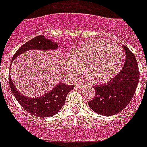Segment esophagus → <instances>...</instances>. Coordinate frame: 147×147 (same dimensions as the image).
<instances>
[{"instance_id": "34e87169", "label": "esophagus", "mask_w": 147, "mask_h": 147, "mask_svg": "<svg viewBox=\"0 0 147 147\" xmlns=\"http://www.w3.org/2000/svg\"><path fill=\"white\" fill-rule=\"evenodd\" d=\"M86 85L84 84H82V83H78V84H75V87H78V88H84Z\"/></svg>"}]
</instances>
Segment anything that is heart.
Segmentation results:
<instances>
[{
  "label": "heart",
  "instance_id": "b5f03b06",
  "mask_svg": "<svg viewBox=\"0 0 147 147\" xmlns=\"http://www.w3.org/2000/svg\"><path fill=\"white\" fill-rule=\"evenodd\" d=\"M123 63L121 48L102 39L87 40L67 56V66L73 75L81 73L84 66L90 77L102 83L113 78Z\"/></svg>",
  "mask_w": 147,
  "mask_h": 147
}]
</instances>
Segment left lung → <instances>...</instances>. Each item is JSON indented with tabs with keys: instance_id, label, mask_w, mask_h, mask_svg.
<instances>
[{
	"instance_id": "8db88e82",
	"label": "left lung",
	"mask_w": 147,
	"mask_h": 147,
	"mask_svg": "<svg viewBox=\"0 0 147 147\" xmlns=\"http://www.w3.org/2000/svg\"><path fill=\"white\" fill-rule=\"evenodd\" d=\"M124 66L121 71L105 84L93 87L95 97L88 102L90 108L96 113L112 116L129 105L139 82V71L135 56L125 45Z\"/></svg>"
}]
</instances>
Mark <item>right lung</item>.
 <instances>
[{"label":"right lung","instance_id":"right-lung-1","mask_svg":"<svg viewBox=\"0 0 147 147\" xmlns=\"http://www.w3.org/2000/svg\"><path fill=\"white\" fill-rule=\"evenodd\" d=\"M57 49L58 45L54 40L48 39L42 35H39L24 43L15 53L12 61L28 51H52L57 50ZM9 81L11 90L18 103L28 113L37 117H49L56 114L63 106L69 92L74 87V85H66L60 82L51 90L41 96L30 98L24 96L18 90L12 81L10 72L9 73Z\"/></svg>","mask_w":147,"mask_h":147}]
</instances>
